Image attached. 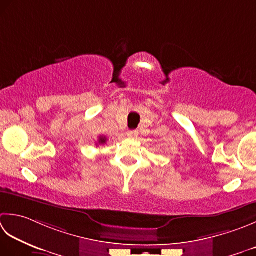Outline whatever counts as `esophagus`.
I'll return each mask as SVG.
<instances>
[{
	"label": "esophagus",
	"mask_w": 256,
	"mask_h": 256,
	"mask_svg": "<svg viewBox=\"0 0 256 256\" xmlns=\"http://www.w3.org/2000/svg\"><path fill=\"white\" fill-rule=\"evenodd\" d=\"M126 135H128V138H136V135H138V132L136 131H128V133H126Z\"/></svg>",
	"instance_id": "obj_1"
}]
</instances>
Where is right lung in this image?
Returning a JSON list of instances; mask_svg holds the SVG:
<instances>
[{"label": "right lung", "mask_w": 256, "mask_h": 256, "mask_svg": "<svg viewBox=\"0 0 256 256\" xmlns=\"http://www.w3.org/2000/svg\"><path fill=\"white\" fill-rule=\"evenodd\" d=\"M106 141H108V138L103 136V135H101V136H98V141L96 145H103V144L106 143Z\"/></svg>", "instance_id": "obj_1"}]
</instances>
